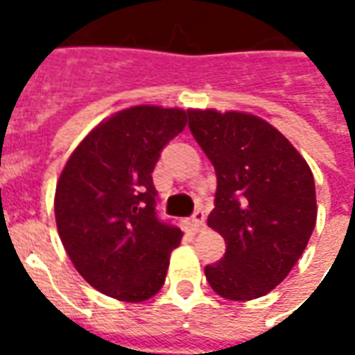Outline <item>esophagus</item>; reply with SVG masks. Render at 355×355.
Listing matches in <instances>:
<instances>
[{"instance_id": "obj_1", "label": "esophagus", "mask_w": 355, "mask_h": 355, "mask_svg": "<svg viewBox=\"0 0 355 355\" xmlns=\"http://www.w3.org/2000/svg\"><path fill=\"white\" fill-rule=\"evenodd\" d=\"M192 226H193V230H196V232H201L203 228H205V213H203L201 209H198V211L193 213Z\"/></svg>"}]
</instances>
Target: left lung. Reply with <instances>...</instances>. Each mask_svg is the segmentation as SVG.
Instances as JSON below:
<instances>
[{
    "label": "left lung",
    "instance_id": "obj_1",
    "mask_svg": "<svg viewBox=\"0 0 355 355\" xmlns=\"http://www.w3.org/2000/svg\"><path fill=\"white\" fill-rule=\"evenodd\" d=\"M188 119L216 173L207 224L226 241L224 259L205 268V277L228 300L264 297L289 275L312 236V169L262 117L192 108Z\"/></svg>",
    "mask_w": 355,
    "mask_h": 355
}]
</instances>
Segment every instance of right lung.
<instances>
[{
	"label": "right lung",
	"instance_id": "right-lung-1",
	"mask_svg": "<svg viewBox=\"0 0 355 355\" xmlns=\"http://www.w3.org/2000/svg\"><path fill=\"white\" fill-rule=\"evenodd\" d=\"M186 116L152 104L119 110L81 140L60 173V241L81 277L108 297L142 302L165 283L182 232L155 216L152 173Z\"/></svg>",
	"mask_w": 355,
	"mask_h": 355
}]
</instances>
